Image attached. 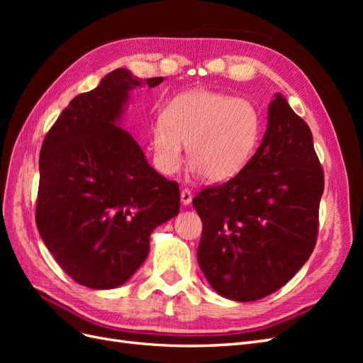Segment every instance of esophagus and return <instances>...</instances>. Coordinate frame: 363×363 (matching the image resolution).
Here are the masks:
<instances>
[{
    "label": "esophagus",
    "instance_id": "34e87169",
    "mask_svg": "<svg viewBox=\"0 0 363 363\" xmlns=\"http://www.w3.org/2000/svg\"><path fill=\"white\" fill-rule=\"evenodd\" d=\"M182 203L184 204V206H188V204H191V201H192V192L189 191V189H182Z\"/></svg>",
    "mask_w": 363,
    "mask_h": 363
}]
</instances>
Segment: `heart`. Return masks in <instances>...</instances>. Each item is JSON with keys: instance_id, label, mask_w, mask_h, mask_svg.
Returning <instances> with one entry per match:
<instances>
[{"instance_id": "obj_1", "label": "heart", "mask_w": 363, "mask_h": 363, "mask_svg": "<svg viewBox=\"0 0 363 363\" xmlns=\"http://www.w3.org/2000/svg\"><path fill=\"white\" fill-rule=\"evenodd\" d=\"M263 118L248 98L199 89L182 94L152 127V148L163 174L177 172L188 147L192 171L224 182L242 171L259 145Z\"/></svg>"}]
</instances>
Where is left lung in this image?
Returning <instances> with one entry per match:
<instances>
[{"instance_id": "left-lung-1", "label": "left lung", "mask_w": 363, "mask_h": 363, "mask_svg": "<svg viewBox=\"0 0 363 363\" xmlns=\"http://www.w3.org/2000/svg\"><path fill=\"white\" fill-rule=\"evenodd\" d=\"M323 192L312 131L276 94L247 167L192 200L203 221L196 257L211 286L225 298L255 301L286 284L315 248Z\"/></svg>"}]
</instances>
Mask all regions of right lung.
<instances>
[{
	"mask_svg": "<svg viewBox=\"0 0 363 363\" xmlns=\"http://www.w3.org/2000/svg\"><path fill=\"white\" fill-rule=\"evenodd\" d=\"M162 82L115 69L77 95L43 139L36 225L60 268L86 288L124 284L145 262L152 230L179 213V183L152 169L116 125L128 91Z\"/></svg>",
	"mask_w": 363,
	"mask_h": 363,
	"instance_id": "add662e5",
	"label": "right lung"
}]
</instances>
